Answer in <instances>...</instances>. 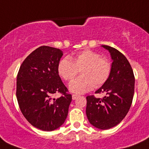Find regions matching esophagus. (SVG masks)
Masks as SVG:
<instances>
[{
	"instance_id": "1",
	"label": "esophagus",
	"mask_w": 149,
	"mask_h": 149,
	"mask_svg": "<svg viewBox=\"0 0 149 149\" xmlns=\"http://www.w3.org/2000/svg\"><path fill=\"white\" fill-rule=\"evenodd\" d=\"M78 97H79V95H75V94H73V95H72V98H73V100H76Z\"/></svg>"
}]
</instances>
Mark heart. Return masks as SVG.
I'll list each match as a JSON object with an SVG mask.
<instances>
[{
	"instance_id": "b5f03b06",
	"label": "heart",
	"mask_w": 149,
	"mask_h": 149,
	"mask_svg": "<svg viewBox=\"0 0 149 149\" xmlns=\"http://www.w3.org/2000/svg\"><path fill=\"white\" fill-rule=\"evenodd\" d=\"M62 59L57 65L59 75L66 81L73 80L81 70V76L69 85L71 92L84 93L94 86L99 87L106 82L111 75L112 65L106 57L91 50H84L72 57Z\"/></svg>"
}]
</instances>
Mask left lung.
<instances>
[{"label": "left lung", "mask_w": 149, "mask_h": 149, "mask_svg": "<svg viewBox=\"0 0 149 149\" xmlns=\"http://www.w3.org/2000/svg\"><path fill=\"white\" fill-rule=\"evenodd\" d=\"M113 60L111 75L96 94L105 93L102 98L86 97V113L91 124L108 130L120 123L128 113L133 99L135 76L131 65L125 55L115 48L102 45Z\"/></svg>", "instance_id": "8db88e82"}]
</instances>
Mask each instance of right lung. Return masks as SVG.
Segmentation results:
<instances>
[{
  "instance_id": "obj_1",
  "label": "right lung",
  "mask_w": 149,
  "mask_h": 149,
  "mask_svg": "<svg viewBox=\"0 0 149 149\" xmlns=\"http://www.w3.org/2000/svg\"><path fill=\"white\" fill-rule=\"evenodd\" d=\"M63 54L59 49L41 46L26 57L17 73L16 95L21 112L29 123L44 131L64 123L72 100L57 71ZM55 93L61 96L54 99Z\"/></svg>"
}]
</instances>
